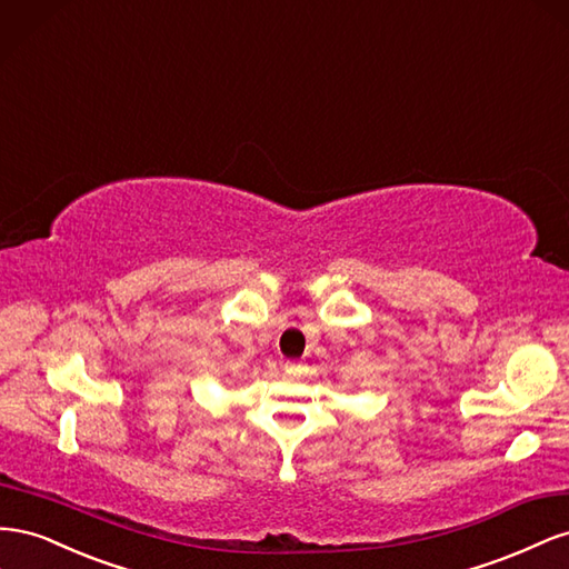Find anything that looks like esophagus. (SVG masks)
Returning <instances> with one entry per match:
<instances>
[{
    "label": "esophagus",
    "instance_id": "obj_1",
    "mask_svg": "<svg viewBox=\"0 0 569 569\" xmlns=\"http://www.w3.org/2000/svg\"><path fill=\"white\" fill-rule=\"evenodd\" d=\"M283 371H286V375H290V377H298L300 371H302V362H286Z\"/></svg>",
    "mask_w": 569,
    "mask_h": 569
}]
</instances>
